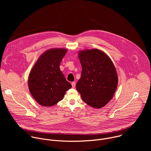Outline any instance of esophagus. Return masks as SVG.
Returning a JSON list of instances; mask_svg holds the SVG:
<instances>
[{
  "label": "esophagus",
  "mask_w": 151,
  "mask_h": 151,
  "mask_svg": "<svg viewBox=\"0 0 151 151\" xmlns=\"http://www.w3.org/2000/svg\"><path fill=\"white\" fill-rule=\"evenodd\" d=\"M72 86L73 88H75V86H76V83H75V82H72Z\"/></svg>",
  "instance_id": "obj_1"
}]
</instances>
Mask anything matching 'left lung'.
<instances>
[{"mask_svg": "<svg viewBox=\"0 0 151 151\" xmlns=\"http://www.w3.org/2000/svg\"><path fill=\"white\" fill-rule=\"evenodd\" d=\"M81 76L76 83L82 99L94 108H101L113 97L118 85L116 69L110 58L98 50L79 52Z\"/></svg>", "mask_w": 151, "mask_h": 151, "instance_id": "obj_1", "label": "left lung"}]
</instances>
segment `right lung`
I'll list each match as a JSON object with an SVG mask.
<instances>
[{"mask_svg": "<svg viewBox=\"0 0 151 151\" xmlns=\"http://www.w3.org/2000/svg\"><path fill=\"white\" fill-rule=\"evenodd\" d=\"M66 52L63 48L45 51L38 58L29 74V91L35 100L43 106L55 104L72 87L60 69V63Z\"/></svg>", "mask_w": 151, "mask_h": 151, "instance_id": "1", "label": "right lung"}]
</instances>
